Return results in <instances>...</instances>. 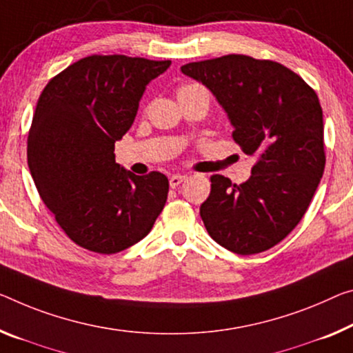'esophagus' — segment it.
Returning <instances> with one entry per match:
<instances>
[{
    "label": "esophagus",
    "instance_id": "esophagus-1",
    "mask_svg": "<svg viewBox=\"0 0 353 353\" xmlns=\"http://www.w3.org/2000/svg\"><path fill=\"white\" fill-rule=\"evenodd\" d=\"M186 180V176L184 175H172L170 176V188H176L180 186V184Z\"/></svg>",
    "mask_w": 353,
    "mask_h": 353
}]
</instances>
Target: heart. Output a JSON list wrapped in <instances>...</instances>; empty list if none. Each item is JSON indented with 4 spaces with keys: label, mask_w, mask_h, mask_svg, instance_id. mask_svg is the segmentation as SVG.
Segmentation results:
<instances>
[{
    "label": "heart",
    "mask_w": 353,
    "mask_h": 353,
    "mask_svg": "<svg viewBox=\"0 0 353 353\" xmlns=\"http://www.w3.org/2000/svg\"><path fill=\"white\" fill-rule=\"evenodd\" d=\"M195 88H197V90H203L202 86H199V85H186V86H181L180 91H184V90H195Z\"/></svg>",
    "instance_id": "1"
}]
</instances>
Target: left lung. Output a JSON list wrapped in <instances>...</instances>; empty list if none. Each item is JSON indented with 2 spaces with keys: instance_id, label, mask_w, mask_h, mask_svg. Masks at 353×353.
Returning a JSON list of instances; mask_svg holds the SVG:
<instances>
[{
  "instance_id": "1",
  "label": "left lung",
  "mask_w": 353,
  "mask_h": 353,
  "mask_svg": "<svg viewBox=\"0 0 353 353\" xmlns=\"http://www.w3.org/2000/svg\"><path fill=\"white\" fill-rule=\"evenodd\" d=\"M213 93L243 153L256 156L243 184L211 175L200 207L210 236L240 256L283 241L305 216L325 169L323 115L319 97L283 64L225 55L181 66Z\"/></svg>"
}]
</instances>
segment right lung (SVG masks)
I'll return each mask as SVG.
<instances>
[{
	"label": "right lung",
	"mask_w": 353,
	"mask_h": 353,
	"mask_svg": "<svg viewBox=\"0 0 353 353\" xmlns=\"http://www.w3.org/2000/svg\"><path fill=\"white\" fill-rule=\"evenodd\" d=\"M172 64L91 55L53 77L37 101L28 167L42 202L75 245L115 254L139 243L164 208L169 180L115 162L151 80Z\"/></svg>",
	"instance_id": "1"
}]
</instances>
